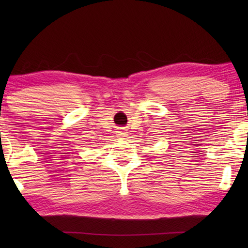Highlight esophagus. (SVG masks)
I'll use <instances>...</instances> for the list:
<instances>
[{
  "instance_id": "34e87169",
  "label": "esophagus",
  "mask_w": 248,
  "mask_h": 248,
  "mask_svg": "<svg viewBox=\"0 0 248 248\" xmlns=\"http://www.w3.org/2000/svg\"><path fill=\"white\" fill-rule=\"evenodd\" d=\"M127 132L124 131V130H119V131H117V136H118L119 138H124L127 137Z\"/></svg>"
}]
</instances>
